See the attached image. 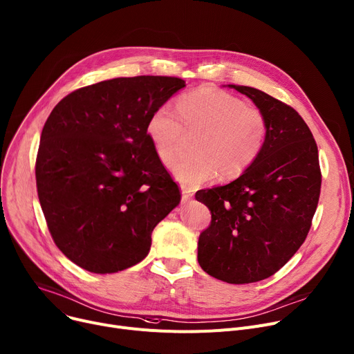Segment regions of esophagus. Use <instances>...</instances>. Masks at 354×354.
<instances>
[{
  "label": "esophagus",
  "instance_id": "1",
  "mask_svg": "<svg viewBox=\"0 0 354 354\" xmlns=\"http://www.w3.org/2000/svg\"><path fill=\"white\" fill-rule=\"evenodd\" d=\"M192 199V194L189 192V191H182V198H180V201H182V203H186V202H189Z\"/></svg>",
  "mask_w": 354,
  "mask_h": 354
}]
</instances>
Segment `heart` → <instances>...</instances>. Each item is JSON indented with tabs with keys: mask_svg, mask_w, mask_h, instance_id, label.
I'll list each match as a JSON object with an SVG mask.
<instances>
[{
	"mask_svg": "<svg viewBox=\"0 0 354 354\" xmlns=\"http://www.w3.org/2000/svg\"><path fill=\"white\" fill-rule=\"evenodd\" d=\"M201 132L194 144L195 156L172 167L175 179L185 187H195L219 178L229 180L242 175L261 155L266 138V116L257 108L229 92L203 88L182 95L176 112L169 104L152 111L147 135L156 156L171 165L180 149L183 131Z\"/></svg>",
	"mask_w": 354,
	"mask_h": 354,
	"instance_id": "1",
	"label": "heart"
}]
</instances>
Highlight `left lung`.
<instances>
[{
    "mask_svg": "<svg viewBox=\"0 0 354 354\" xmlns=\"http://www.w3.org/2000/svg\"><path fill=\"white\" fill-rule=\"evenodd\" d=\"M227 86L262 111L268 138L238 179L195 195L212 215L199 234L198 262L215 279L245 285L274 274L301 246L317 207L322 175L313 135L292 106L261 89Z\"/></svg>",
    "mask_w": 354,
    "mask_h": 354,
    "instance_id": "left-lung-1",
    "label": "left lung"
}]
</instances>
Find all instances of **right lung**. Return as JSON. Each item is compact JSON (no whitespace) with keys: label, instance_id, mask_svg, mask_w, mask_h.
Returning <instances> with one entry per match:
<instances>
[{"label":"right lung","instance_id":"right-lung-1","mask_svg":"<svg viewBox=\"0 0 354 354\" xmlns=\"http://www.w3.org/2000/svg\"><path fill=\"white\" fill-rule=\"evenodd\" d=\"M185 86L175 77L113 78L69 93L46 120L38 198L55 245L80 268L105 274L144 261L155 226L180 202L147 122Z\"/></svg>","mask_w":354,"mask_h":354}]
</instances>
